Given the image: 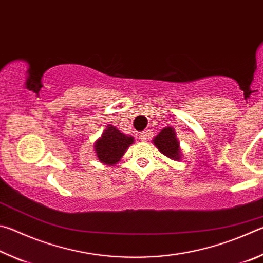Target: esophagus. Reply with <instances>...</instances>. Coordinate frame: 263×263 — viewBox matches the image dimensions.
Returning a JSON list of instances; mask_svg holds the SVG:
<instances>
[{
  "mask_svg": "<svg viewBox=\"0 0 263 263\" xmlns=\"http://www.w3.org/2000/svg\"><path fill=\"white\" fill-rule=\"evenodd\" d=\"M149 136H151V132H149V131L140 132V133H139V139L142 140V141H145V140H147V138H148Z\"/></svg>",
  "mask_w": 263,
  "mask_h": 263,
  "instance_id": "esophagus-1",
  "label": "esophagus"
}]
</instances>
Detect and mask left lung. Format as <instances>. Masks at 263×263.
Masks as SVG:
<instances>
[{"instance_id":"1","label":"left lung","mask_w":263,"mask_h":263,"mask_svg":"<svg viewBox=\"0 0 263 263\" xmlns=\"http://www.w3.org/2000/svg\"><path fill=\"white\" fill-rule=\"evenodd\" d=\"M153 144L167 158L179 161L182 158L180 142L173 127H164L153 138Z\"/></svg>"}]
</instances>
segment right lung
<instances>
[{"label": "right lung", "mask_w": 263, "mask_h": 263, "mask_svg": "<svg viewBox=\"0 0 263 263\" xmlns=\"http://www.w3.org/2000/svg\"><path fill=\"white\" fill-rule=\"evenodd\" d=\"M135 142V138L122 133L117 127L106 125L102 136L95 141V153L102 163L106 166L117 164L127 148Z\"/></svg>", "instance_id": "obj_1"}]
</instances>
